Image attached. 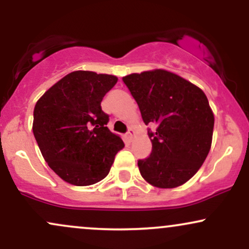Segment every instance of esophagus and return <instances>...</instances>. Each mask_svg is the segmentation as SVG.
<instances>
[{
    "label": "esophagus",
    "instance_id": "34e87169",
    "mask_svg": "<svg viewBox=\"0 0 249 249\" xmlns=\"http://www.w3.org/2000/svg\"><path fill=\"white\" fill-rule=\"evenodd\" d=\"M133 136H134V131H133V128H128V131H127V133H126V138H127V141H128V142L132 141Z\"/></svg>",
    "mask_w": 249,
    "mask_h": 249
}]
</instances>
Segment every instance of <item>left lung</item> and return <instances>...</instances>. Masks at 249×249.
I'll list each match as a JSON object with an SVG mask.
<instances>
[{
	"instance_id": "obj_1",
	"label": "left lung",
	"mask_w": 249,
	"mask_h": 249,
	"mask_svg": "<svg viewBox=\"0 0 249 249\" xmlns=\"http://www.w3.org/2000/svg\"><path fill=\"white\" fill-rule=\"evenodd\" d=\"M148 128L152 152L139 159L142 177L153 186L185 184L204 164L212 144L214 116L201 89L170 71L157 69L123 77Z\"/></svg>"
}]
</instances>
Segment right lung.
<instances>
[{"label":"right lung","instance_id":"1","mask_svg":"<svg viewBox=\"0 0 249 249\" xmlns=\"http://www.w3.org/2000/svg\"><path fill=\"white\" fill-rule=\"evenodd\" d=\"M118 81L116 76L73 71L38 99L33 132L43 158L59 178L89 186L110 172L122 138L108 130L103 97Z\"/></svg>","mask_w":249,"mask_h":249}]
</instances>
